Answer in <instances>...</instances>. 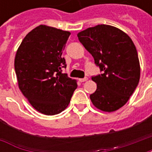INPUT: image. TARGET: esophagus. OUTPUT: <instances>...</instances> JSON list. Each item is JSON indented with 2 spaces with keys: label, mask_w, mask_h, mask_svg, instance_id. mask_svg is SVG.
I'll use <instances>...</instances> for the list:
<instances>
[{
  "label": "esophagus",
  "mask_w": 152,
  "mask_h": 152,
  "mask_svg": "<svg viewBox=\"0 0 152 152\" xmlns=\"http://www.w3.org/2000/svg\"><path fill=\"white\" fill-rule=\"evenodd\" d=\"M87 80H88L87 77H85V78H80V79H79V81L80 82H85V81H86Z\"/></svg>",
  "instance_id": "obj_1"
}]
</instances>
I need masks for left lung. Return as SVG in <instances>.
<instances>
[{
	"label": "left lung",
	"instance_id": "obj_1",
	"mask_svg": "<svg viewBox=\"0 0 152 152\" xmlns=\"http://www.w3.org/2000/svg\"><path fill=\"white\" fill-rule=\"evenodd\" d=\"M77 37L102 72L92 77L97 89L89 96L91 102L102 112L120 109L140 79V63L133 40L121 29L106 24L87 28Z\"/></svg>",
	"mask_w": 152,
	"mask_h": 152
}]
</instances>
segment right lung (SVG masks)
<instances>
[{
  "label": "right lung",
  "mask_w": 152,
  "mask_h": 152,
  "mask_svg": "<svg viewBox=\"0 0 152 152\" xmlns=\"http://www.w3.org/2000/svg\"><path fill=\"white\" fill-rule=\"evenodd\" d=\"M71 32L40 25L20 44L15 58L18 88L37 112L58 114L69 105L77 88L76 80L62 73V53Z\"/></svg>",
  "instance_id": "1"
}]
</instances>
